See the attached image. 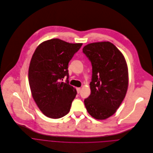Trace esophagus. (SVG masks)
<instances>
[{"instance_id":"obj_1","label":"esophagus","mask_w":153,"mask_h":153,"mask_svg":"<svg viewBox=\"0 0 153 153\" xmlns=\"http://www.w3.org/2000/svg\"><path fill=\"white\" fill-rule=\"evenodd\" d=\"M76 89H77V93H78V94H79V93L80 92L81 88H76Z\"/></svg>"}]
</instances>
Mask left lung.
Instances as JSON below:
<instances>
[{"mask_svg": "<svg viewBox=\"0 0 153 153\" xmlns=\"http://www.w3.org/2000/svg\"><path fill=\"white\" fill-rule=\"evenodd\" d=\"M83 52L92 66L91 94L84 100L89 114L98 120L108 118L117 111L126 97L128 72L121 51L109 41L90 43Z\"/></svg>", "mask_w": 153, "mask_h": 153, "instance_id": "obj_1", "label": "left lung"}]
</instances>
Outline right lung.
I'll return each mask as SVG.
<instances>
[{
    "instance_id": "right-lung-1",
    "label": "right lung",
    "mask_w": 153,
    "mask_h": 153,
    "mask_svg": "<svg viewBox=\"0 0 153 153\" xmlns=\"http://www.w3.org/2000/svg\"><path fill=\"white\" fill-rule=\"evenodd\" d=\"M82 45L51 39L41 42L32 55L28 71L32 95L39 110L48 118H62L70 110L77 91L68 84V65ZM65 75L66 83L62 82Z\"/></svg>"
}]
</instances>
